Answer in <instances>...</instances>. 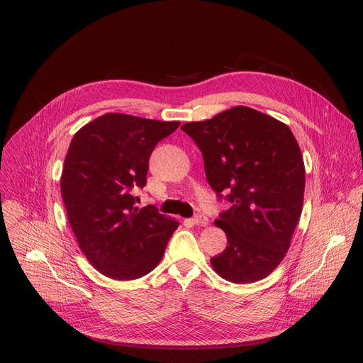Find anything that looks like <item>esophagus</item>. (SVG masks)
Here are the masks:
<instances>
[{
	"instance_id": "1",
	"label": "esophagus",
	"mask_w": 363,
	"mask_h": 363,
	"mask_svg": "<svg viewBox=\"0 0 363 363\" xmlns=\"http://www.w3.org/2000/svg\"><path fill=\"white\" fill-rule=\"evenodd\" d=\"M188 223H191L194 225H203L205 227L206 224H208V218H206L203 214H198L192 220H188Z\"/></svg>"
}]
</instances>
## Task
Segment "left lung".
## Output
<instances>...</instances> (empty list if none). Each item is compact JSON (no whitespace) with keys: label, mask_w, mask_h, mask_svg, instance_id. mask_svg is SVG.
<instances>
[{"label":"left lung","mask_w":363,"mask_h":363,"mask_svg":"<svg viewBox=\"0 0 363 363\" xmlns=\"http://www.w3.org/2000/svg\"><path fill=\"white\" fill-rule=\"evenodd\" d=\"M181 129L201 150L210 186L231 202L216 220L228 245L211 258L214 270L237 284L264 279L281 263L301 214L304 164L294 135L245 106Z\"/></svg>","instance_id":"1"}]
</instances>
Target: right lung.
Listing matches in <instances>:
<instances>
[{"mask_svg":"<svg viewBox=\"0 0 363 363\" xmlns=\"http://www.w3.org/2000/svg\"><path fill=\"white\" fill-rule=\"evenodd\" d=\"M179 122L106 113L72 139L62 196L70 227L91 266L115 280H135L161 262L179 223L157 206H135L146 185L150 153Z\"/></svg>","mask_w":363,"mask_h":363,"instance_id":"1","label":"right lung"}]
</instances>
